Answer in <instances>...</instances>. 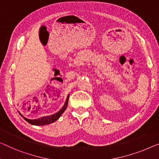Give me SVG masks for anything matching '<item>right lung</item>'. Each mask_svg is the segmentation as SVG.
<instances>
[{"label": "right lung", "instance_id": "1", "mask_svg": "<svg viewBox=\"0 0 159 159\" xmlns=\"http://www.w3.org/2000/svg\"><path fill=\"white\" fill-rule=\"evenodd\" d=\"M68 98H69V96H68L67 99H66V101L63 106V107L61 108V109L58 111V113H55V114L51 115V116H44L40 118H38V119H28V118H26L25 117H23L22 115L21 116H23V118L26 120L27 122L29 123V124H32V125H48L51 124V123H53L54 121H56V120H58L61 114L64 112L65 110L66 109V107L68 106Z\"/></svg>", "mask_w": 159, "mask_h": 159}]
</instances>
